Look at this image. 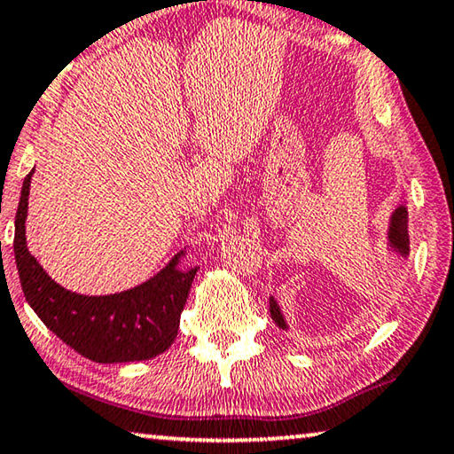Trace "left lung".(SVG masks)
Returning <instances> with one entry per match:
<instances>
[{"label": "left lung", "instance_id": "8db88e82", "mask_svg": "<svg viewBox=\"0 0 454 454\" xmlns=\"http://www.w3.org/2000/svg\"><path fill=\"white\" fill-rule=\"evenodd\" d=\"M389 243H392V247H395L397 251H400L402 255H408L410 254L408 211H406V207H400L392 215V227H389ZM270 315H271V318L276 320L278 326H282V329H286L284 318L280 315V309H278V304H276L274 298L270 300Z\"/></svg>", "mask_w": 454, "mask_h": 454}]
</instances>
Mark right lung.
<instances>
[{"label": "right lung", "mask_w": 454, "mask_h": 454, "mask_svg": "<svg viewBox=\"0 0 454 454\" xmlns=\"http://www.w3.org/2000/svg\"><path fill=\"white\" fill-rule=\"evenodd\" d=\"M32 172L24 178L16 213L13 254L24 296L48 329L97 364H128L156 357L172 345L180 312L197 268L176 270L178 255L152 280L111 296L65 290L26 247V213Z\"/></svg>", "instance_id": "1"}]
</instances>
